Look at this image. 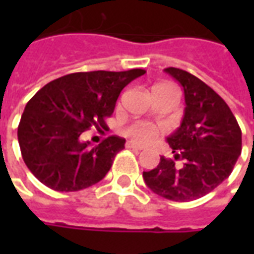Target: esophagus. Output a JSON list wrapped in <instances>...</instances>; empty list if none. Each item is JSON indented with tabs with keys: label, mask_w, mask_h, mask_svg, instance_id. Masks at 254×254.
I'll return each instance as SVG.
<instances>
[{
	"label": "esophagus",
	"mask_w": 254,
	"mask_h": 254,
	"mask_svg": "<svg viewBox=\"0 0 254 254\" xmlns=\"http://www.w3.org/2000/svg\"><path fill=\"white\" fill-rule=\"evenodd\" d=\"M127 148L137 149V151H141V149H144L143 144H138V143H136V141H127Z\"/></svg>",
	"instance_id": "34e87169"
}]
</instances>
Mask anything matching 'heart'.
Masks as SVG:
<instances>
[{
	"instance_id": "b5f03b06",
	"label": "heart",
	"mask_w": 254,
	"mask_h": 254,
	"mask_svg": "<svg viewBox=\"0 0 254 254\" xmlns=\"http://www.w3.org/2000/svg\"><path fill=\"white\" fill-rule=\"evenodd\" d=\"M129 133H130L136 140H140V141H148V140H152V138L158 136L159 129L156 127H154V125H151V124H147V122H140V124L133 125V127L129 129Z\"/></svg>"
}]
</instances>
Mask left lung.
Masks as SVG:
<instances>
[{"label":"left lung","mask_w":254,"mask_h":254,"mask_svg":"<svg viewBox=\"0 0 254 254\" xmlns=\"http://www.w3.org/2000/svg\"><path fill=\"white\" fill-rule=\"evenodd\" d=\"M165 72L176 78L185 95L181 125L166 137L182 165L162 156L154 170L144 171L143 178L158 196L191 201L231 174L242 149V133L227 103L211 87L178 67Z\"/></svg>","instance_id":"8db88e82"}]
</instances>
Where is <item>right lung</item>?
Listing matches in <instances>:
<instances>
[{
	"instance_id": "right-lung-1",
	"label": "right lung",
	"mask_w": 254,
	"mask_h": 254,
	"mask_svg": "<svg viewBox=\"0 0 254 254\" xmlns=\"http://www.w3.org/2000/svg\"><path fill=\"white\" fill-rule=\"evenodd\" d=\"M144 73H70L39 89L25 106L17 129L31 173L57 191H77L102 181L125 140L110 136L92 147L80 136L91 127H105L122 89Z\"/></svg>"
}]
</instances>
